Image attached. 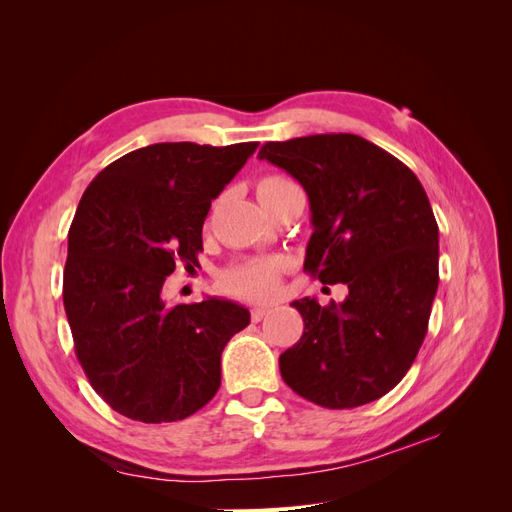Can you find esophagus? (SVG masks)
<instances>
[{"mask_svg":"<svg viewBox=\"0 0 512 512\" xmlns=\"http://www.w3.org/2000/svg\"><path fill=\"white\" fill-rule=\"evenodd\" d=\"M271 312V309L269 307H262V305H256V307H252V320L254 322H260L262 318H265L267 314Z\"/></svg>","mask_w":512,"mask_h":512,"instance_id":"esophagus-1","label":"esophagus"}]
</instances>
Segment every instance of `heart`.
I'll use <instances>...</instances> for the list:
<instances>
[{
  "mask_svg": "<svg viewBox=\"0 0 512 512\" xmlns=\"http://www.w3.org/2000/svg\"><path fill=\"white\" fill-rule=\"evenodd\" d=\"M292 181L282 175H267L258 181V198L262 205L292 188ZM284 260L275 256H256L237 262L222 273V282L228 290L250 299H269L280 284Z\"/></svg>",
  "mask_w": 512,
  "mask_h": 512,
  "instance_id": "heart-1",
  "label": "heart"
}]
</instances>
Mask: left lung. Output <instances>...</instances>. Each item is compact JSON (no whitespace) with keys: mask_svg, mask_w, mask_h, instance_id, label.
<instances>
[{"mask_svg":"<svg viewBox=\"0 0 512 512\" xmlns=\"http://www.w3.org/2000/svg\"><path fill=\"white\" fill-rule=\"evenodd\" d=\"M309 198L314 232L303 269L346 284L342 303L292 301L305 329L280 356L290 389L331 410L376 401L401 382L421 348L438 290V224L412 170L356 134L267 143Z\"/></svg>","mask_w":512,"mask_h":512,"instance_id":"1","label":"left lung"}]
</instances>
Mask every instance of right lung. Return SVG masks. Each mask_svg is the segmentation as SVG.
I'll use <instances>...</instances> for the list:
<instances>
[{"label":"right lung","instance_id":"obj_1","mask_svg":"<svg viewBox=\"0 0 512 512\" xmlns=\"http://www.w3.org/2000/svg\"><path fill=\"white\" fill-rule=\"evenodd\" d=\"M258 143H156L89 183L68 232L64 307L94 391L143 423L183 421L218 393L222 350L250 324L235 301L168 305L166 277L194 269L211 200Z\"/></svg>","mask_w":512,"mask_h":512}]
</instances>
